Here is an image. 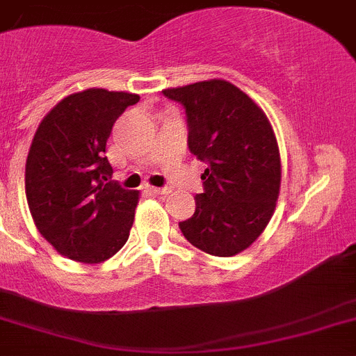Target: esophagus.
<instances>
[{
  "instance_id": "1",
  "label": "esophagus",
  "mask_w": 356,
  "mask_h": 356,
  "mask_svg": "<svg viewBox=\"0 0 356 356\" xmlns=\"http://www.w3.org/2000/svg\"><path fill=\"white\" fill-rule=\"evenodd\" d=\"M147 192H150V194L162 195V194H169V192H171V188H168V187H150V185H148Z\"/></svg>"
}]
</instances>
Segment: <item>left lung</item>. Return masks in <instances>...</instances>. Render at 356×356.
I'll return each instance as SVG.
<instances>
[{
	"mask_svg": "<svg viewBox=\"0 0 356 356\" xmlns=\"http://www.w3.org/2000/svg\"><path fill=\"white\" fill-rule=\"evenodd\" d=\"M184 104L188 148L208 164L195 211L180 229L195 248L232 257L264 232L276 208L282 161L262 108L225 80H204L162 90Z\"/></svg>",
	"mask_w": 356,
	"mask_h": 356,
	"instance_id": "left-lung-1",
	"label": "left lung"
}]
</instances>
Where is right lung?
<instances>
[{
	"label": "right lung",
	"mask_w": 356,
	"mask_h": 356,
	"mask_svg": "<svg viewBox=\"0 0 356 356\" xmlns=\"http://www.w3.org/2000/svg\"><path fill=\"white\" fill-rule=\"evenodd\" d=\"M140 96L87 89L60 99L40 122L26 161V197L40 234L71 260L99 264L129 238L140 192L108 181L106 141Z\"/></svg>",
	"instance_id": "1"
}]
</instances>
